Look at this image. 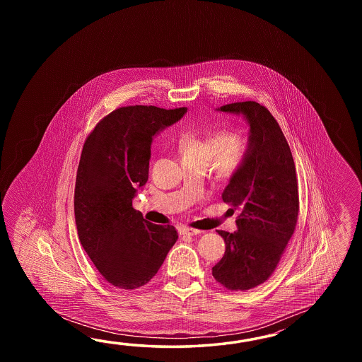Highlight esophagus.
Segmentation results:
<instances>
[{"mask_svg": "<svg viewBox=\"0 0 362 362\" xmlns=\"http://www.w3.org/2000/svg\"><path fill=\"white\" fill-rule=\"evenodd\" d=\"M200 233H202V231L198 230V229H192V228H186V226L180 229V234H181V235H187V237L198 235Z\"/></svg>", "mask_w": 362, "mask_h": 362, "instance_id": "esophagus-1", "label": "esophagus"}]
</instances>
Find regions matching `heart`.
Instances as JSON below:
<instances>
[{"label": "heart", "instance_id": "obj_1", "mask_svg": "<svg viewBox=\"0 0 362 362\" xmlns=\"http://www.w3.org/2000/svg\"><path fill=\"white\" fill-rule=\"evenodd\" d=\"M178 148L182 163H199L207 167L214 159L217 173L230 177L246 160L250 144L240 132L214 131L185 134Z\"/></svg>", "mask_w": 362, "mask_h": 362}]
</instances>
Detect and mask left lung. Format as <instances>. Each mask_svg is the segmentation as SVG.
<instances>
[{"instance_id":"8db88e82","label":"left lung","mask_w":362,"mask_h":362,"mask_svg":"<svg viewBox=\"0 0 362 362\" xmlns=\"http://www.w3.org/2000/svg\"><path fill=\"white\" fill-rule=\"evenodd\" d=\"M242 115L250 125L248 154L223 192L238 209V230H217L225 242L212 276L228 290L262 285L276 269L295 230L299 194L293 154L277 120L255 100L216 108Z\"/></svg>"}]
</instances>
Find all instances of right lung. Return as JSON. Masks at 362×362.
<instances>
[{"instance_id":"obj_1","label":"right lung","mask_w":362,"mask_h":362,"mask_svg":"<svg viewBox=\"0 0 362 362\" xmlns=\"http://www.w3.org/2000/svg\"><path fill=\"white\" fill-rule=\"evenodd\" d=\"M186 111L117 108L85 141L74 200L77 234L95 268L119 288L146 285L177 240L172 225L147 221L132 202L147 182L155 136Z\"/></svg>"}]
</instances>
